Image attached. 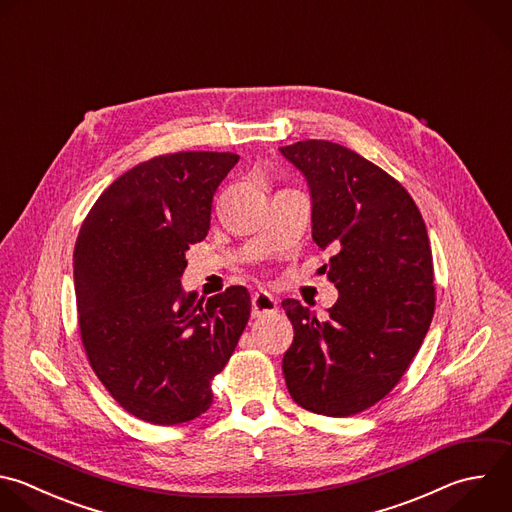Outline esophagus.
Segmentation results:
<instances>
[{
	"mask_svg": "<svg viewBox=\"0 0 512 512\" xmlns=\"http://www.w3.org/2000/svg\"><path fill=\"white\" fill-rule=\"evenodd\" d=\"M278 310V302L272 294L260 290L252 296V316H266V314H274Z\"/></svg>",
	"mask_w": 512,
	"mask_h": 512,
	"instance_id": "1",
	"label": "esophagus"
}]
</instances>
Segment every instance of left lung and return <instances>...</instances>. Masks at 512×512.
<instances>
[{
	"instance_id": "obj_1",
	"label": "left lung",
	"mask_w": 512,
	"mask_h": 512,
	"mask_svg": "<svg viewBox=\"0 0 512 512\" xmlns=\"http://www.w3.org/2000/svg\"><path fill=\"white\" fill-rule=\"evenodd\" d=\"M306 178L312 238L334 256L320 270L338 288L328 318L282 302L294 340L282 372L294 402L352 416L382 400L418 352L432 314V252L424 220L400 182L360 154L304 140L280 148Z\"/></svg>"
}]
</instances>
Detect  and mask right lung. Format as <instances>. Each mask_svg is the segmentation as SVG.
Segmentation results:
<instances>
[{"instance_id": "1", "label": "right lung", "mask_w": 512, "mask_h": 512, "mask_svg": "<svg viewBox=\"0 0 512 512\" xmlns=\"http://www.w3.org/2000/svg\"><path fill=\"white\" fill-rule=\"evenodd\" d=\"M230 152L156 156L110 184L74 250L82 344L114 400L140 420L182 424L212 404V380L250 318V294L184 292L186 252L210 230Z\"/></svg>"}]
</instances>
